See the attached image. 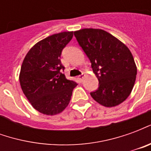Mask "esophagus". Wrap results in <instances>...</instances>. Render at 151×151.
Wrapping results in <instances>:
<instances>
[{
    "instance_id": "1",
    "label": "esophagus",
    "mask_w": 151,
    "mask_h": 151,
    "mask_svg": "<svg viewBox=\"0 0 151 151\" xmlns=\"http://www.w3.org/2000/svg\"><path fill=\"white\" fill-rule=\"evenodd\" d=\"M85 73H82L81 75H79L78 77V79L80 82H82V80H83V78H85Z\"/></svg>"
}]
</instances>
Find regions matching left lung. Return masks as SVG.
<instances>
[{
    "mask_svg": "<svg viewBox=\"0 0 151 151\" xmlns=\"http://www.w3.org/2000/svg\"><path fill=\"white\" fill-rule=\"evenodd\" d=\"M74 35L91 62L99 88L91 92L99 104L112 108L123 103L136 81L137 66L129 47L101 29L85 28Z\"/></svg>",
    "mask_w": 151,
    "mask_h": 151,
    "instance_id": "left-lung-1",
    "label": "left lung"
}]
</instances>
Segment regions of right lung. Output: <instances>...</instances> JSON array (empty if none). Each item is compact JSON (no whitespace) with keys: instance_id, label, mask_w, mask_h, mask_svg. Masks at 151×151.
<instances>
[{"instance_id":"1","label":"right lung","mask_w":151,"mask_h":151,"mask_svg":"<svg viewBox=\"0 0 151 151\" xmlns=\"http://www.w3.org/2000/svg\"><path fill=\"white\" fill-rule=\"evenodd\" d=\"M73 31H64L40 40L29 50L22 64L19 82L32 107L47 116L60 113L69 105L78 85L61 70L63 48L72 40Z\"/></svg>"}]
</instances>
